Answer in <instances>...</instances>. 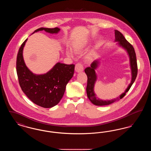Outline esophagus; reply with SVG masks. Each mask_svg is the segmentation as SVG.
<instances>
[{"label":"esophagus","mask_w":151,"mask_h":151,"mask_svg":"<svg viewBox=\"0 0 151 151\" xmlns=\"http://www.w3.org/2000/svg\"><path fill=\"white\" fill-rule=\"evenodd\" d=\"M84 70V67L83 65H82L80 63H78L75 65V71L77 72H82Z\"/></svg>","instance_id":"obj_1"}]
</instances>
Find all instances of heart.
Here are the masks:
<instances>
[{"label": "heart", "instance_id": "obj_1", "mask_svg": "<svg viewBox=\"0 0 151 151\" xmlns=\"http://www.w3.org/2000/svg\"><path fill=\"white\" fill-rule=\"evenodd\" d=\"M85 46V43H81V44H77L73 46V49L74 50L76 51V52H79L81 50H83V49L84 48V47ZM66 54L68 55V56H72V52L70 50H67L66 51Z\"/></svg>", "mask_w": 151, "mask_h": 151}]
</instances>
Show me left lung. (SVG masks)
I'll return each instance as SVG.
<instances>
[{
  "mask_svg": "<svg viewBox=\"0 0 151 151\" xmlns=\"http://www.w3.org/2000/svg\"><path fill=\"white\" fill-rule=\"evenodd\" d=\"M115 41L118 42V44L124 49H125V50H126L129 56V63L132 75L131 83L127 87V88L126 89L125 92L123 93L121 95H120L119 97H118L116 99H114V100H111L106 101L98 99L96 97V94L94 92V86L97 78V75L95 72V70L99 67L100 62L99 60H96L93 61L91 65V67H87L85 69L84 71L88 78L86 89L87 96L89 100L91 101V102L93 104L97 106L108 105L122 99L126 95V93L129 91L131 86L133 84L137 78V57L135 50L133 46L126 40V38L122 33L117 30H115Z\"/></svg>",
  "mask_w": 151,
  "mask_h": 151,
  "instance_id": "obj_1",
  "label": "left lung"
}]
</instances>
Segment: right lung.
<instances>
[{
  "instance_id": "obj_1",
  "label": "right lung",
  "mask_w": 151,
  "mask_h": 151,
  "mask_svg": "<svg viewBox=\"0 0 151 151\" xmlns=\"http://www.w3.org/2000/svg\"><path fill=\"white\" fill-rule=\"evenodd\" d=\"M41 30L57 34L60 29L40 28L33 34ZM27 40L22 43L17 57L16 71L20 86L33 103L42 108H52L57 105L63 97L66 85L73 75L75 65L58 62L46 73H33L25 65L22 56L23 49Z\"/></svg>"
}]
</instances>
